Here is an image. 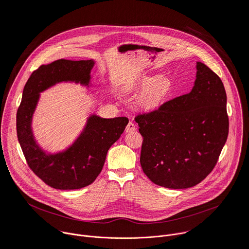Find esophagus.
Returning <instances> with one entry per match:
<instances>
[{
	"mask_svg": "<svg viewBox=\"0 0 249 249\" xmlns=\"http://www.w3.org/2000/svg\"><path fill=\"white\" fill-rule=\"evenodd\" d=\"M135 129H136V125L133 123V122H129L128 123V125L126 126V129H125V132L126 133H130V132H133V131H135Z\"/></svg>",
	"mask_w": 249,
	"mask_h": 249,
	"instance_id": "obj_1",
	"label": "esophagus"
}]
</instances>
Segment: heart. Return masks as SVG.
<instances>
[{"label": "heart", "mask_w": 249, "mask_h": 249, "mask_svg": "<svg viewBox=\"0 0 249 249\" xmlns=\"http://www.w3.org/2000/svg\"><path fill=\"white\" fill-rule=\"evenodd\" d=\"M143 89L136 97V104L139 108L144 110H153L167 97L171 89V81L169 78L160 75H146L139 78L128 87V90Z\"/></svg>", "instance_id": "heart-1"}]
</instances>
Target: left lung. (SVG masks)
Here are the masks:
<instances>
[{
  "label": "left lung",
  "mask_w": 249,
  "mask_h": 249,
  "mask_svg": "<svg viewBox=\"0 0 249 249\" xmlns=\"http://www.w3.org/2000/svg\"><path fill=\"white\" fill-rule=\"evenodd\" d=\"M196 70L189 93L135 118L143 136L141 166L151 181L169 189L200 183L216 165L229 135L223 82L201 62Z\"/></svg>",
  "instance_id": "left-lung-1"
}]
</instances>
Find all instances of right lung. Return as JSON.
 Listing matches in <instances>:
<instances>
[{
    "label": "right lung",
    "mask_w": 249,
    "mask_h": 249,
    "mask_svg": "<svg viewBox=\"0 0 249 249\" xmlns=\"http://www.w3.org/2000/svg\"><path fill=\"white\" fill-rule=\"evenodd\" d=\"M94 61L59 59L42 65L27 80L17 113L18 143L28 166L49 186L61 190L91 184L100 173L109 148L120 138L129 120L89 114L83 131L65 150L50 153L40 147L32 130V118L40 93L61 83L91 88Z\"/></svg>",
    "instance_id": "1"
}]
</instances>
